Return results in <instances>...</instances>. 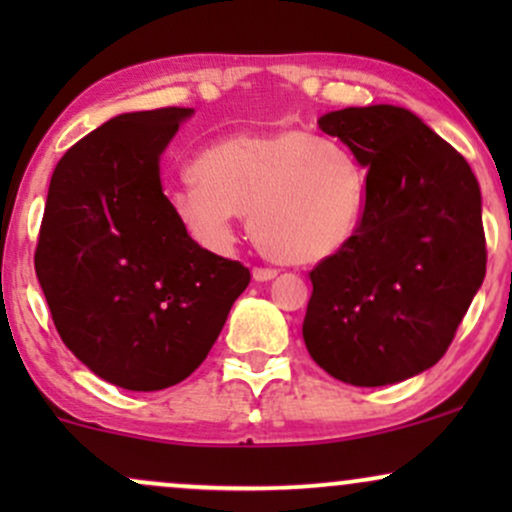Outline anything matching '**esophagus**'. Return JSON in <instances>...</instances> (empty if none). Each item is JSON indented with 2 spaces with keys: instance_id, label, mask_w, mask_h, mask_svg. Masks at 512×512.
Masks as SVG:
<instances>
[{
  "instance_id": "esophagus-1",
  "label": "esophagus",
  "mask_w": 512,
  "mask_h": 512,
  "mask_svg": "<svg viewBox=\"0 0 512 512\" xmlns=\"http://www.w3.org/2000/svg\"><path fill=\"white\" fill-rule=\"evenodd\" d=\"M276 274H279V272H276V269H272V267H255V269H252V276H255V281H272Z\"/></svg>"
}]
</instances>
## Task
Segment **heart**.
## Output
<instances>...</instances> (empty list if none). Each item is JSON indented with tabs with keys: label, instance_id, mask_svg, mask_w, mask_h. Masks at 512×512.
Here are the masks:
<instances>
[{
	"label": "heart",
	"instance_id": "b5f03b06",
	"mask_svg": "<svg viewBox=\"0 0 512 512\" xmlns=\"http://www.w3.org/2000/svg\"><path fill=\"white\" fill-rule=\"evenodd\" d=\"M195 178L173 192L192 238L231 248L238 214H250L257 245L284 264H315L344 250L368 199V173L354 151L303 129L223 137L199 154Z\"/></svg>",
	"mask_w": 512,
	"mask_h": 512
}]
</instances>
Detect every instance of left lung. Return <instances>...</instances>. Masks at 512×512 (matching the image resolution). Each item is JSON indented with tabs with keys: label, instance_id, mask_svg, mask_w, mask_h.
Instances as JSON below:
<instances>
[{
	"label": "left lung",
	"instance_id": "8db88e82",
	"mask_svg": "<svg viewBox=\"0 0 512 512\" xmlns=\"http://www.w3.org/2000/svg\"><path fill=\"white\" fill-rule=\"evenodd\" d=\"M317 125L368 168V199L351 243L310 272L305 346L342 383H402L443 358L484 281L479 182L407 108H344Z\"/></svg>",
	"mask_w": 512,
	"mask_h": 512
}]
</instances>
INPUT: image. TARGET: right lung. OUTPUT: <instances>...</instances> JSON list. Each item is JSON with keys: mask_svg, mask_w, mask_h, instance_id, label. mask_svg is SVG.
I'll return each mask as SVG.
<instances>
[{"mask_svg": "<svg viewBox=\"0 0 512 512\" xmlns=\"http://www.w3.org/2000/svg\"><path fill=\"white\" fill-rule=\"evenodd\" d=\"M192 108L125 113L52 173L35 274L67 349L134 392L178 385L219 337L250 269L190 238L163 195V149Z\"/></svg>", "mask_w": 512, "mask_h": 512, "instance_id": "right-lung-1", "label": "right lung"}]
</instances>
